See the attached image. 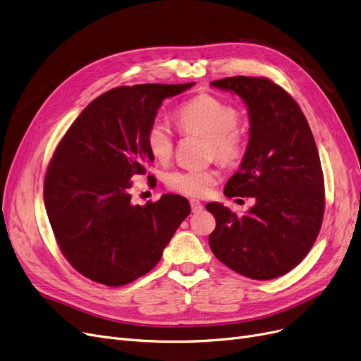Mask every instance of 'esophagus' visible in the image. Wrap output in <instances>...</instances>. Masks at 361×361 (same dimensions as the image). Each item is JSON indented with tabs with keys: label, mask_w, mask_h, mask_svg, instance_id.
Instances as JSON below:
<instances>
[{
	"label": "esophagus",
	"mask_w": 361,
	"mask_h": 361,
	"mask_svg": "<svg viewBox=\"0 0 361 361\" xmlns=\"http://www.w3.org/2000/svg\"><path fill=\"white\" fill-rule=\"evenodd\" d=\"M190 207H192L193 212H201L204 209V205L199 201H195V199H192V201H190Z\"/></svg>",
	"instance_id": "1"
}]
</instances>
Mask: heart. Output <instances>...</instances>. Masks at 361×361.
Returning a JSON list of instances; mask_svg holds the SVG:
<instances>
[{
	"mask_svg": "<svg viewBox=\"0 0 361 361\" xmlns=\"http://www.w3.org/2000/svg\"><path fill=\"white\" fill-rule=\"evenodd\" d=\"M239 114L233 105L216 97L201 93L178 106L176 122L184 135L207 138L208 153L223 165H233L244 154L245 138L238 126ZM147 149L159 162H166L173 150L171 129L154 120L145 133ZM166 188L177 193L202 197L207 196L219 181V172L207 169H176L164 178Z\"/></svg>",
	"mask_w": 361,
	"mask_h": 361,
	"instance_id": "obj_1",
	"label": "heart"
}]
</instances>
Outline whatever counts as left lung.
<instances>
[{"label": "left lung", "mask_w": 361, "mask_h": 361, "mask_svg": "<svg viewBox=\"0 0 361 361\" xmlns=\"http://www.w3.org/2000/svg\"><path fill=\"white\" fill-rule=\"evenodd\" d=\"M211 86L229 90L248 110L250 140L224 195L255 197L243 217L219 202L209 235L214 256L252 279L278 278L312 248L324 214V178L305 114L288 93L264 77H226Z\"/></svg>", "instance_id": "1"}]
</instances>
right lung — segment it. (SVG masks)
<instances>
[{
	"instance_id": "1",
	"label": "right lung",
	"mask_w": 361,
	"mask_h": 361,
	"mask_svg": "<svg viewBox=\"0 0 361 361\" xmlns=\"http://www.w3.org/2000/svg\"><path fill=\"white\" fill-rule=\"evenodd\" d=\"M195 83L120 86L102 93L66 130L49 164L44 205L58 245L92 281L120 287L150 272L190 205L164 195L130 202V180L154 160L145 133L165 98Z\"/></svg>"
}]
</instances>
